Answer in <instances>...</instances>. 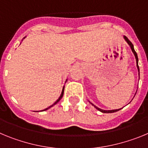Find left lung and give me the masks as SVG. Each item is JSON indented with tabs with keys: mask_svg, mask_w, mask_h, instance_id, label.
I'll use <instances>...</instances> for the list:
<instances>
[{
	"mask_svg": "<svg viewBox=\"0 0 148 148\" xmlns=\"http://www.w3.org/2000/svg\"><path fill=\"white\" fill-rule=\"evenodd\" d=\"M124 38H125V40H126V42L127 43L128 45L130 46V49H131L132 52H133V53L134 54V56H135V58H136V66H137V69H138V75H139V67H138V56H137V53H136L135 49H134V47H133V44H132L131 42H130V40H129V39L127 38L126 37V36H124ZM136 95V94H135ZM90 103L91 104H92V106H94V108H95V109H97L98 110H99L100 112H101V113H115V112H117V111L120 110L121 109V108H120V109H116V110H102V109H100V108H99L98 107H96L95 105H94L92 103H91L90 101Z\"/></svg>",
	"mask_w": 148,
	"mask_h": 148,
	"instance_id": "8db88e82",
	"label": "left lung"
}]
</instances>
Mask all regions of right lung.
<instances>
[{"instance_id":"right-lung-1","label":"right lung","mask_w":148,"mask_h":148,"mask_svg":"<svg viewBox=\"0 0 148 148\" xmlns=\"http://www.w3.org/2000/svg\"><path fill=\"white\" fill-rule=\"evenodd\" d=\"M25 38H26V37H24V38H23V39ZM66 81H67V79H66ZM64 87H63V89H62V91H61V95H60V96H59V98H58V99H57V101H56V102H55V103H54V104H52V105H51V106H49V108H46V109L43 110H41V111H45V110H47L49 109V108H52V107H53V106H54V105H55V104H57V103H58V101H60V100H61V99H62V97H63V95H64ZM36 112H38V111H36Z\"/></svg>"}]
</instances>
